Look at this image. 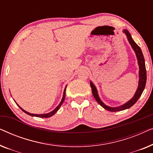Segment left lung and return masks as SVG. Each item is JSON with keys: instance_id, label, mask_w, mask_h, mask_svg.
<instances>
[{"instance_id": "1", "label": "left lung", "mask_w": 153, "mask_h": 153, "mask_svg": "<svg viewBox=\"0 0 153 153\" xmlns=\"http://www.w3.org/2000/svg\"><path fill=\"white\" fill-rule=\"evenodd\" d=\"M123 33L127 35V39H128L129 44H130L131 47L134 51L136 56H137V60H138V64H139V85H138V88L136 91V93L134 95V97L128 101L126 103L123 104L120 106H117V107H110L104 104L103 102L101 101L100 98L98 95L97 88H96L95 85L93 84V83L90 82L91 83V86L92 88V93L98 103L101 105L104 108H105L106 110L109 111H123L127 108H130L131 106H132L136 102H137V100L139 99V97H141L142 93H143L144 88L146 87V79H147V75H146V65H145V59H144L143 53H142L141 48L138 46L137 44L135 43V42L133 40V39L131 38V36L130 33H129V31L127 30H123Z\"/></svg>"}]
</instances>
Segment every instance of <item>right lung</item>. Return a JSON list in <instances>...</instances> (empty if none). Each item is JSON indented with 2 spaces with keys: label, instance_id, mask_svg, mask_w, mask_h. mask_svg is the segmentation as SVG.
<instances>
[{
  "label": "right lung",
  "instance_id": "right-lung-1",
  "mask_svg": "<svg viewBox=\"0 0 153 153\" xmlns=\"http://www.w3.org/2000/svg\"><path fill=\"white\" fill-rule=\"evenodd\" d=\"M67 87V86H66ZM66 87H65V90H64V93H63V96H62V100H61V102H60V103L58 104V106H57V107H56L55 109H54L53 111H51L50 113H48V114H30V113H28V112H27L26 111H25V110H24L22 108H21L19 106V107H20V108L21 109H22L23 111H24V113H26V114H28V115H29V116H35V117H39V118H49V117H51V116H53L54 114H56V112L58 111V110L59 109V108L60 107V106L62 105V104L63 103V102H64V100H65V90H66Z\"/></svg>",
  "mask_w": 153,
  "mask_h": 153
}]
</instances>
